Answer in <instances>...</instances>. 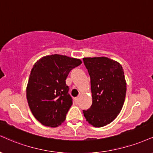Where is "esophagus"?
I'll list each match as a JSON object with an SVG mask.
<instances>
[{"mask_svg":"<svg viewBox=\"0 0 153 153\" xmlns=\"http://www.w3.org/2000/svg\"><path fill=\"white\" fill-rule=\"evenodd\" d=\"M78 102H79V97H75V104H78Z\"/></svg>","mask_w":153,"mask_h":153,"instance_id":"1","label":"esophagus"}]
</instances>
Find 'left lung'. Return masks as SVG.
<instances>
[{"label":"left lung","instance_id":"left-lung-1","mask_svg":"<svg viewBox=\"0 0 153 153\" xmlns=\"http://www.w3.org/2000/svg\"><path fill=\"white\" fill-rule=\"evenodd\" d=\"M91 77L93 103L84 110L87 122L100 128L116 118L122 110L126 95V82L122 65L106 58H84Z\"/></svg>","mask_w":153,"mask_h":153}]
</instances>
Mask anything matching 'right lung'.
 <instances>
[{
	"label": "right lung",
	"mask_w": 153,
	"mask_h": 153,
	"mask_svg": "<svg viewBox=\"0 0 153 153\" xmlns=\"http://www.w3.org/2000/svg\"><path fill=\"white\" fill-rule=\"evenodd\" d=\"M80 59L54 54L44 56L34 64L26 88L29 108L41 124L55 128L65 120L73 104L65 80Z\"/></svg>",
	"instance_id": "1"
}]
</instances>
